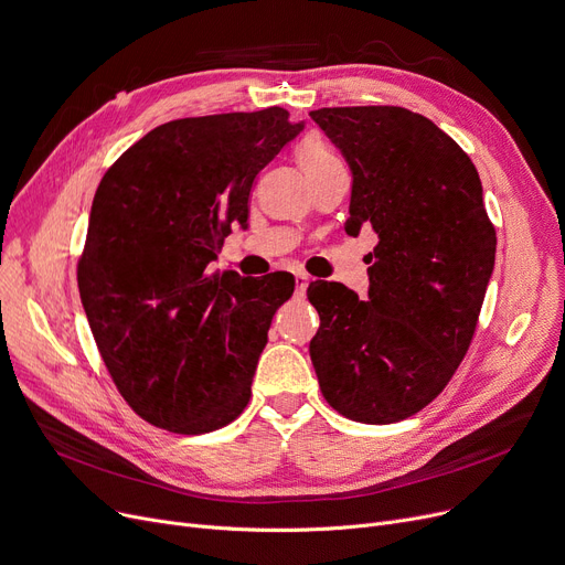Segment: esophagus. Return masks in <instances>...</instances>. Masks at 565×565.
Wrapping results in <instances>:
<instances>
[{"mask_svg":"<svg viewBox=\"0 0 565 565\" xmlns=\"http://www.w3.org/2000/svg\"><path fill=\"white\" fill-rule=\"evenodd\" d=\"M307 286H309V277H307L305 273H298V275H295V290H298V292H305V290H307Z\"/></svg>","mask_w":565,"mask_h":565,"instance_id":"1","label":"esophagus"}]
</instances>
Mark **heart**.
<instances>
[{
  "label": "heart",
  "mask_w": 565,
  "mask_h": 565,
  "mask_svg": "<svg viewBox=\"0 0 565 565\" xmlns=\"http://www.w3.org/2000/svg\"><path fill=\"white\" fill-rule=\"evenodd\" d=\"M295 158H298V162L305 169L309 181H313V178H318L324 171H330V169L341 164L337 153L332 151V146L324 141L322 137H318V135L305 137L298 143V148H295Z\"/></svg>",
  "instance_id": "1"
}]
</instances>
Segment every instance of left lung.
I'll return each instance as SVG.
<instances>
[{"label":"left lung","mask_w":565,"mask_h":565,"mask_svg":"<svg viewBox=\"0 0 565 565\" xmlns=\"http://www.w3.org/2000/svg\"><path fill=\"white\" fill-rule=\"evenodd\" d=\"M352 171L345 233L377 235L369 300L311 281L320 328L309 352L343 417L396 424L447 387L477 332L497 233L477 167L430 118L394 105L309 114Z\"/></svg>","instance_id":"obj_1"}]
</instances>
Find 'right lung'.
Returning a JSON list of instances; mask_svg holds the SVG:
<instances>
[{"instance_id":"obj_1","label":"right lung","mask_w":565,"mask_h":565,"mask_svg":"<svg viewBox=\"0 0 565 565\" xmlns=\"http://www.w3.org/2000/svg\"><path fill=\"white\" fill-rule=\"evenodd\" d=\"M302 130L284 107L175 118L96 190L79 298L118 394L158 428L203 435L243 414L288 273L207 275L247 226L256 173Z\"/></svg>"}]
</instances>
